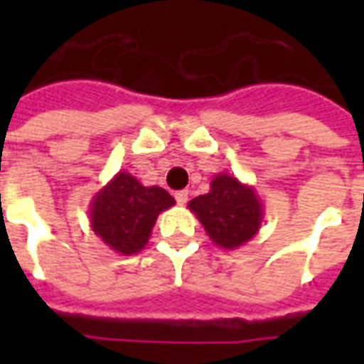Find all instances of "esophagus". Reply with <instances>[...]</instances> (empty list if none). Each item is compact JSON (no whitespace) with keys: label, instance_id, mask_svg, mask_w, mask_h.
<instances>
[{"label":"esophagus","instance_id":"obj_1","mask_svg":"<svg viewBox=\"0 0 364 364\" xmlns=\"http://www.w3.org/2000/svg\"><path fill=\"white\" fill-rule=\"evenodd\" d=\"M176 200H177V204H179V205L187 204L188 191H179V193H176Z\"/></svg>","mask_w":364,"mask_h":364}]
</instances>
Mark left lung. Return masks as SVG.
<instances>
[{"mask_svg": "<svg viewBox=\"0 0 364 364\" xmlns=\"http://www.w3.org/2000/svg\"><path fill=\"white\" fill-rule=\"evenodd\" d=\"M188 210L217 247L230 251L253 238L264 219V208L255 187L225 171L211 179L210 193L188 202Z\"/></svg>", "mask_w": 364, "mask_h": 364, "instance_id": "obj_1", "label": "left lung"}]
</instances>
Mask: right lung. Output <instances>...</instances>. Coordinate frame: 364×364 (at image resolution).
I'll return each instance as SVG.
<instances>
[{
	"instance_id": "obj_1",
	"label": "right lung",
	"mask_w": 364,
	"mask_h": 364,
	"mask_svg": "<svg viewBox=\"0 0 364 364\" xmlns=\"http://www.w3.org/2000/svg\"><path fill=\"white\" fill-rule=\"evenodd\" d=\"M176 204L162 187H143L121 170L92 196L88 217L94 234L115 253L136 255L147 245L156 217Z\"/></svg>"
}]
</instances>
